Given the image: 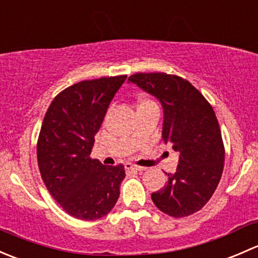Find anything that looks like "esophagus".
Instances as JSON below:
<instances>
[{
	"label": "esophagus",
	"instance_id": "obj_1",
	"mask_svg": "<svg viewBox=\"0 0 258 258\" xmlns=\"http://www.w3.org/2000/svg\"><path fill=\"white\" fill-rule=\"evenodd\" d=\"M124 168H126L127 171H136V172H141V171L145 170V167H141V166L132 165V163H126V165H124Z\"/></svg>",
	"mask_w": 258,
	"mask_h": 258
}]
</instances>
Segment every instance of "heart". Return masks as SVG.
Instances as JSON below:
<instances>
[{
	"mask_svg": "<svg viewBox=\"0 0 258 258\" xmlns=\"http://www.w3.org/2000/svg\"><path fill=\"white\" fill-rule=\"evenodd\" d=\"M146 105H153V102H151L150 100H145L140 103V106H146Z\"/></svg>",
	"mask_w": 258,
	"mask_h": 258,
	"instance_id": "b5f03b06",
	"label": "heart"
}]
</instances>
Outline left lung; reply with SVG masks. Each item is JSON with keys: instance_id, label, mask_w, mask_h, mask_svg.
<instances>
[{"instance_id": "8db88e82", "label": "left lung", "mask_w": 258, "mask_h": 258, "mask_svg": "<svg viewBox=\"0 0 258 258\" xmlns=\"http://www.w3.org/2000/svg\"><path fill=\"white\" fill-rule=\"evenodd\" d=\"M128 82L160 101L162 140L178 153L167 183L151 195L158 210L186 217L207 204L223 171L225 148L212 106L188 81L167 74H136Z\"/></svg>"}]
</instances>
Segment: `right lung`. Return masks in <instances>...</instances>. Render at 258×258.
Wrapping results in <instances>:
<instances>
[{
	"instance_id": "1",
	"label": "right lung",
	"mask_w": 258,
	"mask_h": 258,
	"mask_svg": "<svg viewBox=\"0 0 258 258\" xmlns=\"http://www.w3.org/2000/svg\"><path fill=\"white\" fill-rule=\"evenodd\" d=\"M124 76L70 86L49 105L37 142V162L48 192L69 215L93 221L107 215L119 197L122 165L90 157L95 135Z\"/></svg>"
}]
</instances>
